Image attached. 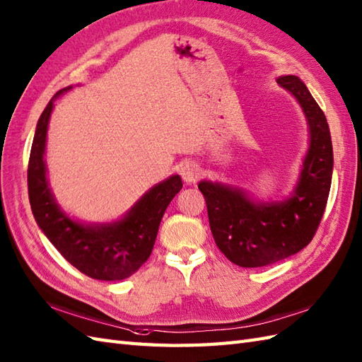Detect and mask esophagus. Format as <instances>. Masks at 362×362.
<instances>
[{
    "label": "esophagus",
    "mask_w": 362,
    "mask_h": 362,
    "mask_svg": "<svg viewBox=\"0 0 362 362\" xmlns=\"http://www.w3.org/2000/svg\"><path fill=\"white\" fill-rule=\"evenodd\" d=\"M180 174L187 183H194L200 177V168L194 162H187L180 168Z\"/></svg>",
    "instance_id": "esophagus-1"
}]
</instances>
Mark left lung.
Masks as SVG:
<instances>
[{"instance_id":"1","label":"left lung","mask_w":362,"mask_h":362,"mask_svg":"<svg viewBox=\"0 0 362 362\" xmlns=\"http://www.w3.org/2000/svg\"><path fill=\"white\" fill-rule=\"evenodd\" d=\"M277 83L298 100L310 128V146L291 197L255 202L239 188L202 180L216 245L233 264L265 267L296 255L312 242L329 199L333 146L322 109L296 75Z\"/></svg>"}]
</instances>
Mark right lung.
I'll return each mask as SVG.
<instances>
[{
    "label": "right lung",
    "mask_w": 362,
    "mask_h": 362,
    "mask_svg": "<svg viewBox=\"0 0 362 362\" xmlns=\"http://www.w3.org/2000/svg\"><path fill=\"white\" fill-rule=\"evenodd\" d=\"M67 89L71 86L57 92L37 123L28 168L30 208L41 231L78 272L98 281H120L136 273L151 256L165 209L183 183L180 175H171L112 223L86 225L64 214L46 179L45 149L54 100Z\"/></svg>",
    "instance_id": "right-lung-1"
}]
</instances>
